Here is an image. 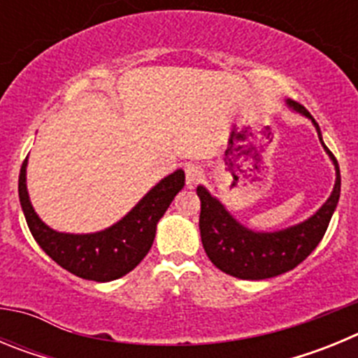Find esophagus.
Returning a JSON list of instances; mask_svg holds the SVG:
<instances>
[{
  "instance_id": "obj_1",
  "label": "esophagus",
  "mask_w": 358,
  "mask_h": 358,
  "mask_svg": "<svg viewBox=\"0 0 358 358\" xmlns=\"http://www.w3.org/2000/svg\"><path fill=\"white\" fill-rule=\"evenodd\" d=\"M185 173H186V185L194 186V185H199V182L204 179V170H202V166H199V164H188L185 169Z\"/></svg>"
}]
</instances>
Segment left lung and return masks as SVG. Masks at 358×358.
Returning <instances> with one entry per match:
<instances>
[{
	"instance_id": "1",
	"label": "left lung",
	"mask_w": 358,
	"mask_h": 358,
	"mask_svg": "<svg viewBox=\"0 0 358 358\" xmlns=\"http://www.w3.org/2000/svg\"><path fill=\"white\" fill-rule=\"evenodd\" d=\"M289 106L314 122L319 140L322 143L321 129L314 116L310 115L301 103L289 102ZM322 147L330 154L335 164V172H337L334 192L314 217L289 229L274 231V233H256V231L248 229L236 222L235 218L227 213L226 208L217 199L211 197L204 186H199L201 238L204 251L215 267L240 280H267V278L280 276L287 271H292L317 248V243L327 233L331 215L341 197L339 163L327 145L322 143Z\"/></svg>"
}]
</instances>
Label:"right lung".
<instances>
[{
	"label": "right lung",
	"mask_w": 358,
	"mask_h": 358,
	"mask_svg": "<svg viewBox=\"0 0 358 358\" xmlns=\"http://www.w3.org/2000/svg\"><path fill=\"white\" fill-rule=\"evenodd\" d=\"M185 186V172L177 170L141 199L109 229L91 235H68L48 227L37 217L27 192V159L19 172V202L24 218L46 255L75 276L90 281H113L131 273L150 251L156 226Z\"/></svg>",
	"instance_id": "add662e5"
}]
</instances>
